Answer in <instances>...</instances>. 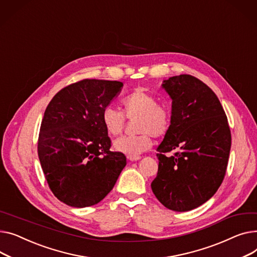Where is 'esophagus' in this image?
<instances>
[{
	"mask_svg": "<svg viewBox=\"0 0 257 257\" xmlns=\"http://www.w3.org/2000/svg\"><path fill=\"white\" fill-rule=\"evenodd\" d=\"M141 159V156H127V160L130 162H134V161H138Z\"/></svg>",
	"mask_w": 257,
	"mask_h": 257,
	"instance_id": "1",
	"label": "esophagus"
}]
</instances>
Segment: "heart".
Here are the masks:
<instances>
[{
    "label": "heart",
    "mask_w": 257,
    "mask_h": 257,
    "mask_svg": "<svg viewBox=\"0 0 257 257\" xmlns=\"http://www.w3.org/2000/svg\"><path fill=\"white\" fill-rule=\"evenodd\" d=\"M123 112L113 107L104 108L101 114L102 124L110 135L117 136L122 132L126 118L137 120L136 136H123L114 142L116 150L138 156L153 144L152 136L161 138L168 133L171 126V112L158 98L142 88L135 89L121 100Z\"/></svg>",
    "instance_id": "obj_1"
}]
</instances>
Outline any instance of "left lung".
I'll use <instances>...</instances> for the list:
<instances>
[{
	"label": "left lung",
	"instance_id": "8db88e82",
	"mask_svg": "<svg viewBox=\"0 0 257 257\" xmlns=\"http://www.w3.org/2000/svg\"><path fill=\"white\" fill-rule=\"evenodd\" d=\"M172 98L171 126L158 147L152 189L175 212H188L213 197L227 169L231 133L222 104L206 84L190 74L165 80ZM174 151L172 156H166Z\"/></svg>",
	"mask_w": 257,
	"mask_h": 257
}]
</instances>
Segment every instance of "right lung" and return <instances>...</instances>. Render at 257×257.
I'll use <instances>...</instances> for the list:
<instances>
[{
	"mask_svg": "<svg viewBox=\"0 0 257 257\" xmlns=\"http://www.w3.org/2000/svg\"><path fill=\"white\" fill-rule=\"evenodd\" d=\"M121 82L84 79L52 98L45 109L38 157L53 194L73 207L91 206L114 188L126 165L125 156L111 152L101 114L120 91Z\"/></svg>",
	"mask_w": 257,
	"mask_h": 257,
	"instance_id": "obj_1",
	"label": "right lung"
}]
</instances>
